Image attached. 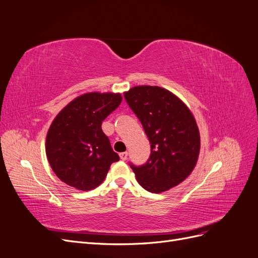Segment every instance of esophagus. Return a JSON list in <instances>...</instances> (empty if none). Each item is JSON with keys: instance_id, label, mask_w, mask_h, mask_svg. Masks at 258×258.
<instances>
[{"instance_id": "1", "label": "esophagus", "mask_w": 258, "mask_h": 258, "mask_svg": "<svg viewBox=\"0 0 258 258\" xmlns=\"http://www.w3.org/2000/svg\"><path fill=\"white\" fill-rule=\"evenodd\" d=\"M119 157L121 160H126L127 157H128V153L127 152H122L119 154Z\"/></svg>"}]
</instances>
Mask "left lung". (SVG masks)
I'll return each mask as SVG.
<instances>
[{
  "label": "left lung",
  "instance_id": "obj_1",
  "mask_svg": "<svg viewBox=\"0 0 258 258\" xmlns=\"http://www.w3.org/2000/svg\"><path fill=\"white\" fill-rule=\"evenodd\" d=\"M123 95L151 143L145 165H130L137 181L154 194L169 190L196 167L200 152L196 119L181 99L158 86H136Z\"/></svg>",
  "mask_w": 258,
  "mask_h": 258
}]
</instances>
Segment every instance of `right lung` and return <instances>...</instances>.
Segmentation results:
<instances>
[{
    "label": "right lung",
    "instance_id": "right-lung-1",
    "mask_svg": "<svg viewBox=\"0 0 258 258\" xmlns=\"http://www.w3.org/2000/svg\"><path fill=\"white\" fill-rule=\"evenodd\" d=\"M122 100L120 93L87 92L54 117L46 136V156L62 182L80 190L96 188L119 160L101 128Z\"/></svg>",
    "mask_w": 258,
    "mask_h": 258
}]
</instances>
